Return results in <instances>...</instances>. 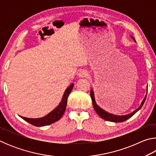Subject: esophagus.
<instances>
[{"label": "esophagus", "instance_id": "esophagus-1", "mask_svg": "<svg viewBox=\"0 0 156 156\" xmlns=\"http://www.w3.org/2000/svg\"><path fill=\"white\" fill-rule=\"evenodd\" d=\"M88 76V72L85 70H80L78 73V76L80 78H84L87 77Z\"/></svg>", "mask_w": 156, "mask_h": 156}]
</instances>
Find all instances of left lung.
Segmentation results:
<instances>
[{"mask_svg": "<svg viewBox=\"0 0 156 156\" xmlns=\"http://www.w3.org/2000/svg\"><path fill=\"white\" fill-rule=\"evenodd\" d=\"M132 38L133 39L134 41H135V39H134V37L133 36H131ZM147 94H146V96H145L144 98L142 100L141 104H140V106L138 109H136L135 111H133V112L129 113V114L127 115H114V114H112V113H108L106 111H105L103 109H102L101 107H99L98 105H97L96 100H95V96H94V91L93 89H91L90 91V95H91V100H92V104H93V106L95 111H96V112L97 113V114L99 116H100L102 119H104L105 120H107V121H109V122H124V121H125L126 120H128L129 118H130L131 117H132L135 113L139 111L140 109H141L142 107L143 106V105L145 102V100H146V98H147Z\"/></svg>", "mask_w": 156, "mask_h": 156, "instance_id": "1", "label": "left lung"}]
</instances>
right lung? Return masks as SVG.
Wrapping results in <instances>:
<instances>
[{"label":"right lung","mask_w":156,"mask_h":156,"mask_svg":"<svg viewBox=\"0 0 156 156\" xmlns=\"http://www.w3.org/2000/svg\"><path fill=\"white\" fill-rule=\"evenodd\" d=\"M73 85H74V84H72L69 87H68L66 89L65 93L63 94L61 102H60V103L58 105V106L56 108H55L52 112L49 113L47 115L40 118H28L25 117H22V116H20V117L22 118L23 120L27 121V122L30 123L31 125L36 126H47L56 122V121L60 120V118H61L62 115L64 114L66 109V107H67L68 96L70 94L71 92H72Z\"/></svg>","instance_id":"1"}]
</instances>
